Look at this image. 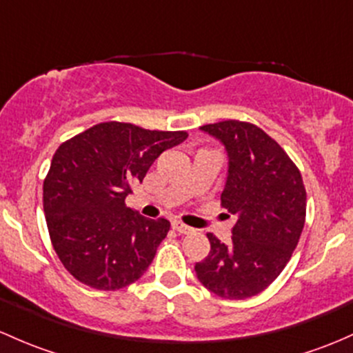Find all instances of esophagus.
Segmentation results:
<instances>
[{
    "mask_svg": "<svg viewBox=\"0 0 353 353\" xmlns=\"http://www.w3.org/2000/svg\"><path fill=\"white\" fill-rule=\"evenodd\" d=\"M170 225H172V228L176 230V232L184 233V235H188V233H191V232H192L191 226L184 225L183 221H179V220H172V221H170Z\"/></svg>",
    "mask_w": 353,
    "mask_h": 353,
    "instance_id": "esophagus-1",
    "label": "esophagus"
}]
</instances>
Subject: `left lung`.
<instances>
[{"label": "left lung", "instance_id": "8db88e82", "mask_svg": "<svg viewBox=\"0 0 353 353\" xmlns=\"http://www.w3.org/2000/svg\"><path fill=\"white\" fill-rule=\"evenodd\" d=\"M228 154L221 206L236 214L232 242L208 233L211 250L194 265L199 283L225 299H247L277 279L306 218L303 177L284 148L257 125L225 120L201 127Z\"/></svg>", "mask_w": 353, "mask_h": 353}]
</instances>
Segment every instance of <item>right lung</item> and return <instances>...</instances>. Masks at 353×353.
Segmentation results:
<instances>
[{
    "mask_svg": "<svg viewBox=\"0 0 353 353\" xmlns=\"http://www.w3.org/2000/svg\"><path fill=\"white\" fill-rule=\"evenodd\" d=\"M186 139V132L106 121L55 150L43 211L55 254L79 283L117 291L143 276L170 223L130 210L125 198L162 152Z\"/></svg>",
    "mask_w": 353,
    "mask_h": 353,
    "instance_id": "add662e5",
    "label": "right lung"
}]
</instances>
